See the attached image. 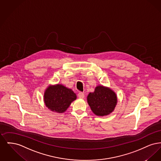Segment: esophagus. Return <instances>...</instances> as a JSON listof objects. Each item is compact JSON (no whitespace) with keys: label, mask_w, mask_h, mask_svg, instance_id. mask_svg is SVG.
<instances>
[{"label":"esophagus","mask_w":161,"mask_h":161,"mask_svg":"<svg viewBox=\"0 0 161 161\" xmlns=\"http://www.w3.org/2000/svg\"><path fill=\"white\" fill-rule=\"evenodd\" d=\"M78 97L79 98L83 99V98H84V94L83 92H80L78 93Z\"/></svg>","instance_id":"34e87169"}]
</instances>
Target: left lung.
Instances as JSON below:
<instances>
[{
    "instance_id": "left-lung-1",
    "label": "left lung",
    "mask_w": 161,
    "mask_h": 161,
    "mask_svg": "<svg viewBox=\"0 0 161 161\" xmlns=\"http://www.w3.org/2000/svg\"><path fill=\"white\" fill-rule=\"evenodd\" d=\"M87 100L93 113L101 116L111 114L117 104L115 92L108 87L100 85L95 87L94 92L89 93Z\"/></svg>"
}]
</instances>
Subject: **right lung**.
Returning a JSON list of instances; mask_svg holds the SVG:
<instances>
[{"label":"right lung","mask_w":161,"mask_h":161,"mask_svg":"<svg viewBox=\"0 0 161 161\" xmlns=\"http://www.w3.org/2000/svg\"><path fill=\"white\" fill-rule=\"evenodd\" d=\"M77 99L76 94L72 89L62 84L49 86L44 93V102L46 107L51 111L63 113Z\"/></svg>","instance_id":"obj_1"}]
</instances>
